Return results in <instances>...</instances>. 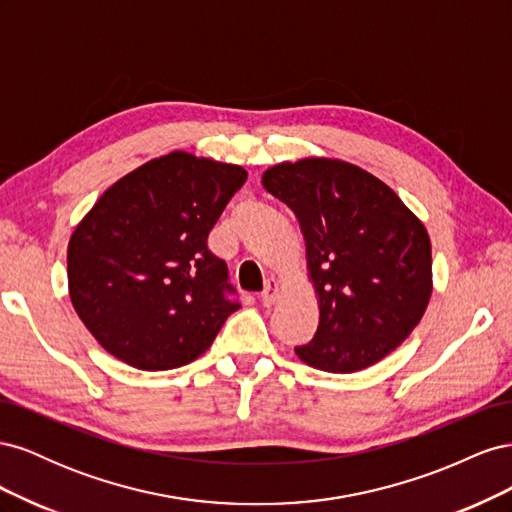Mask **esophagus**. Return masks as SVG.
Wrapping results in <instances>:
<instances>
[{"label": "esophagus", "mask_w": 512, "mask_h": 512, "mask_svg": "<svg viewBox=\"0 0 512 512\" xmlns=\"http://www.w3.org/2000/svg\"><path fill=\"white\" fill-rule=\"evenodd\" d=\"M277 292H280V284H277L275 280H271V282L267 284V288L260 292V303L265 305V307L273 305V303H275V299H277Z\"/></svg>", "instance_id": "esophagus-1"}]
</instances>
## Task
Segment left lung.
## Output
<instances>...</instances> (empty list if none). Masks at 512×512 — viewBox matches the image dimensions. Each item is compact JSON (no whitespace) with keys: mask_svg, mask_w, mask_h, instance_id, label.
Returning <instances> with one entry per match:
<instances>
[{"mask_svg":"<svg viewBox=\"0 0 512 512\" xmlns=\"http://www.w3.org/2000/svg\"><path fill=\"white\" fill-rule=\"evenodd\" d=\"M262 185L297 215L320 303L314 339L294 348L299 359L352 374L391 354L431 297L425 226L389 185L342 160L277 164Z\"/></svg>","mask_w":512,"mask_h":512,"instance_id":"left-lung-1","label":"left lung"}]
</instances>
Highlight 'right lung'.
Segmentation results:
<instances>
[{"label": "right lung", "mask_w": 512, "mask_h": 512, "mask_svg": "<svg viewBox=\"0 0 512 512\" xmlns=\"http://www.w3.org/2000/svg\"><path fill=\"white\" fill-rule=\"evenodd\" d=\"M245 179L241 166L173 151L100 196L70 237L68 286L104 350L164 371L213 344L241 303L207 237Z\"/></svg>", "instance_id": "right-lung-1"}]
</instances>
